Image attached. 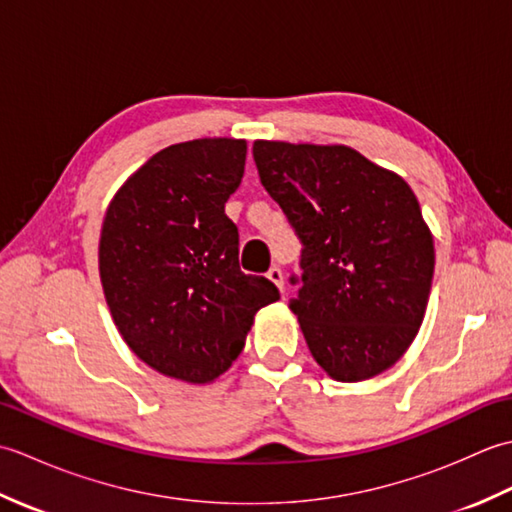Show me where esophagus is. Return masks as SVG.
<instances>
[{
  "instance_id": "1",
  "label": "esophagus",
  "mask_w": 512,
  "mask_h": 512,
  "mask_svg": "<svg viewBox=\"0 0 512 512\" xmlns=\"http://www.w3.org/2000/svg\"><path fill=\"white\" fill-rule=\"evenodd\" d=\"M266 277H268L270 281H273V284H275L281 292H284V273H281V268H279V266H273V268H270Z\"/></svg>"
}]
</instances>
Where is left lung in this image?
Masks as SVG:
<instances>
[{"label": "left lung", "mask_w": 512, "mask_h": 512, "mask_svg": "<svg viewBox=\"0 0 512 512\" xmlns=\"http://www.w3.org/2000/svg\"><path fill=\"white\" fill-rule=\"evenodd\" d=\"M253 158L303 244L290 310L314 361L341 383L385 372L416 339L436 266L416 195L345 145L255 140Z\"/></svg>", "instance_id": "left-lung-1"}]
</instances>
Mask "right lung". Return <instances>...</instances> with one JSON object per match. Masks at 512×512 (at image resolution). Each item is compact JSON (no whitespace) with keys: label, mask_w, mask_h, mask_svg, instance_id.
<instances>
[{"label":"right lung","mask_w":512,"mask_h":512,"mask_svg":"<svg viewBox=\"0 0 512 512\" xmlns=\"http://www.w3.org/2000/svg\"><path fill=\"white\" fill-rule=\"evenodd\" d=\"M246 140L200 138L151 156L107 206L99 270L112 319L140 361L204 385L224 374L257 310L279 299L239 270L224 204L239 187Z\"/></svg>","instance_id":"right-lung-1"}]
</instances>
